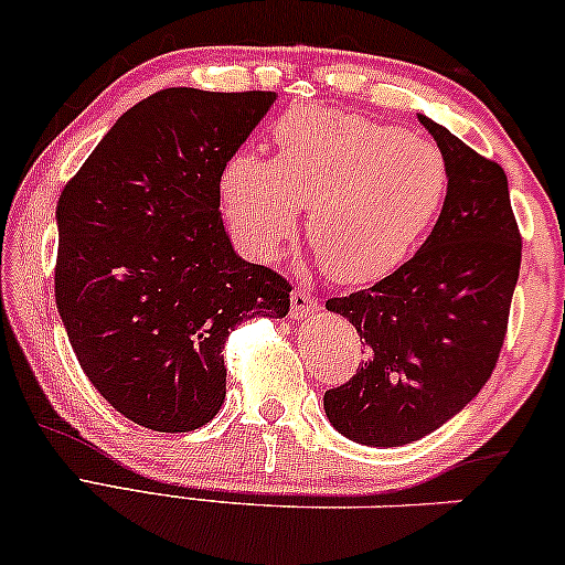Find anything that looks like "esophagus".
Masks as SVG:
<instances>
[{
  "mask_svg": "<svg viewBox=\"0 0 565 565\" xmlns=\"http://www.w3.org/2000/svg\"><path fill=\"white\" fill-rule=\"evenodd\" d=\"M319 311V300L309 290H292L290 296V317L292 319H309Z\"/></svg>",
  "mask_w": 565,
  "mask_h": 565,
  "instance_id": "obj_1",
  "label": "esophagus"
}]
</instances>
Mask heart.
<instances>
[{
    "mask_svg": "<svg viewBox=\"0 0 565 565\" xmlns=\"http://www.w3.org/2000/svg\"><path fill=\"white\" fill-rule=\"evenodd\" d=\"M275 166L238 152L220 179L233 236L254 259L273 262L306 236L337 282L363 285L397 269L449 196V166L428 137L355 114L296 111L275 129Z\"/></svg>",
    "mask_w": 565,
    "mask_h": 565,
    "instance_id": "heart-1",
    "label": "heart"
}]
</instances>
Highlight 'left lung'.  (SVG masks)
Returning <instances> with one entry per match:
<instances>
[{"label":"left lung","instance_id":"obj_1","mask_svg":"<svg viewBox=\"0 0 565 565\" xmlns=\"http://www.w3.org/2000/svg\"><path fill=\"white\" fill-rule=\"evenodd\" d=\"M449 166L441 217L413 259L369 290L329 298L365 342L355 376L324 394L350 441L402 446L434 434L478 397L507 340L522 236L495 160L417 116Z\"/></svg>","mask_w":565,"mask_h":565}]
</instances>
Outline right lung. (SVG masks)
Listing matches in <instances>:
<instances>
[{
    "instance_id": "1",
    "label": "right lung",
    "mask_w": 565,
    "mask_h": 565,
    "mask_svg": "<svg viewBox=\"0 0 565 565\" xmlns=\"http://www.w3.org/2000/svg\"><path fill=\"white\" fill-rule=\"evenodd\" d=\"M275 98L152 93L58 196V317L90 384L137 426L210 423L225 399L228 334L290 311V282L241 259L220 215L225 166Z\"/></svg>"
}]
</instances>
